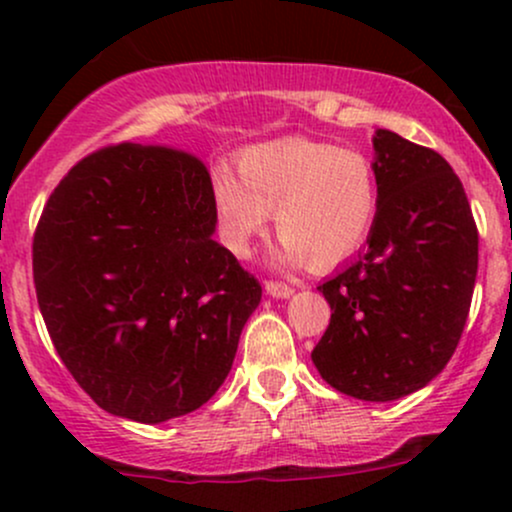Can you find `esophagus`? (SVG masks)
<instances>
[{
  "mask_svg": "<svg viewBox=\"0 0 512 512\" xmlns=\"http://www.w3.org/2000/svg\"><path fill=\"white\" fill-rule=\"evenodd\" d=\"M264 291H267L269 296H274V298H289L293 293V286L286 284V281L269 279V281H264Z\"/></svg>",
  "mask_w": 512,
  "mask_h": 512,
  "instance_id": "1",
  "label": "esophagus"
}]
</instances>
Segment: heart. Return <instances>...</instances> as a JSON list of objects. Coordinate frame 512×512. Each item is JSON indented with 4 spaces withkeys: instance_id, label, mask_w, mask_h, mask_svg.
Here are the masks:
<instances>
[{
    "instance_id": "heart-1",
    "label": "heart",
    "mask_w": 512,
    "mask_h": 512,
    "mask_svg": "<svg viewBox=\"0 0 512 512\" xmlns=\"http://www.w3.org/2000/svg\"><path fill=\"white\" fill-rule=\"evenodd\" d=\"M211 175L216 219L226 248L250 255L269 211L286 260L330 267L361 248L378 216V175L358 149L289 137L252 146Z\"/></svg>"
}]
</instances>
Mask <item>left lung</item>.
<instances>
[{
    "mask_svg": "<svg viewBox=\"0 0 512 512\" xmlns=\"http://www.w3.org/2000/svg\"><path fill=\"white\" fill-rule=\"evenodd\" d=\"M378 216L368 248L317 289L332 308L313 363L334 390L390 402L431 383L460 344L479 231L438 151L390 129L373 137Z\"/></svg>",
    "mask_w": 512,
    "mask_h": 512,
    "instance_id": "8db88e82",
    "label": "left lung"
}]
</instances>
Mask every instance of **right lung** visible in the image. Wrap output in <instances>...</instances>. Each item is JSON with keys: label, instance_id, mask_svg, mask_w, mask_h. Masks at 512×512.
<instances>
[{"label": "right lung", "instance_id": "right-lung-1", "mask_svg": "<svg viewBox=\"0 0 512 512\" xmlns=\"http://www.w3.org/2000/svg\"><path fill=\"white\" fill-rule=\"evenodd\" d=\"M202 158L120 142L72 166L33 233L40 313L98 407L161 424L209 402L262 286L211 238Z\"/></svg>", "mask_w": 512, "mask_h": 512}]
</instances>
